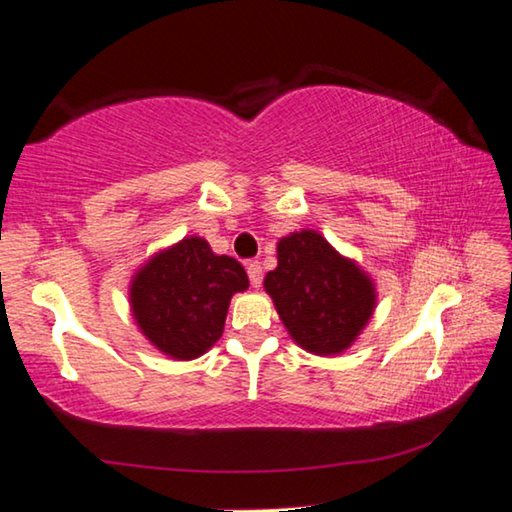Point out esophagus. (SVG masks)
Instances as JSON below:
<instances>
[{"mask_svg":"<svg viewBox=\"0 0 512 512\" xmlns=\"http://www.w3.org/2000/svg\"><path fill=\"white\" fill-rule=\"evenodd\" d=\"M246 271H248L250 284H253V287H259V284H262V277H264L262 264H259V262H248L246 264Z\"/></svg>","mask_w":512,"mask_h":512,"instance_id":"esophagus-1","label":"esophagus"}]
</instances>
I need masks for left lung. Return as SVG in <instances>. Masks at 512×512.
<instances>
[{"label":"left lung","mask_w":512,"mask_h":512,"mask_svg":"<svg viewBox=\"0 0 512 512\" xmlns=\"http://www.w3.org/2000/svg\"><path fill=\"white\" fill-rule=\"evenodd\" d=\"M264 289L293 341L320 357L350 348L375 309L370 277L314 230L280 239Z\"/></svg>","instance_id":"left-lung-1"}]
</instances>
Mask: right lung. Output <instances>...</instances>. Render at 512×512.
I'll use <instances>...</instances> for the list:
<instances>
[{
  "mask_svg": "<svg viewBox=\"0 0 512 512\" xmlns=\"http://www.w3.org/2000/svg\"><path fill=\"white\" fill-rule=\"evenodd\" d=\"M244 289L248 275L237 259L214 255L205 239L189 237L135 275L131 307L155 348L187 361L221 339L230 298Z\"/></svg>",
  "mask_w": 512,
  "mask_h": 512,
  "instance_id": "add662e5",
  "label": "right lung"
}]
</instances>
